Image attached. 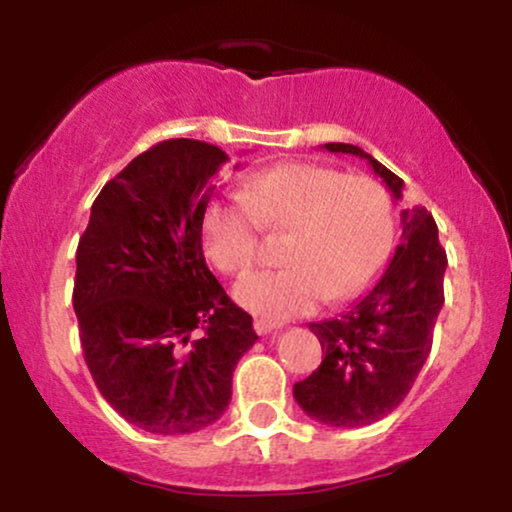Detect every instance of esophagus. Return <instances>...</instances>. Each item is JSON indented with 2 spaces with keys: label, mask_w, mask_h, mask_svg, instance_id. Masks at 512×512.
Returning <instances> with one entry per match:
<instances>
[{
  "label": "esophagus",
  "mask_w": 512,
  "mask_h": 512,
  "mask_svg": "<svg viewBox=\"0 0 512 512\" xmlns=\"http://www.w3.org/2000/svg\"><path fill=\"white\" fill-rule=\"evenodd\" d=\"M279 330V325H272V322H267V320H255V332L257 334H272V332H276Z\"/></svg>",
  "instance_id": "34e87169"
}]
</instances>
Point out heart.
<instances>
[{"label":"heart","mask_w":512,"mask_h":512,"mask_svg":"<svg viewBox=\"0 0 512 512\" xmlns=\"http://www.w3.org/2000/svg\"><path fill=\"white\" fill-rule=\"evenodd\" d=\"M260 228L289 233L279 272L245 276L233 298L267 322L305 315L322 298L339 303L380 272L395 240L390 192L370 178H346L317 163H286L252 175L240 195L209 204L204 252L228 276L260 260Z\"/></svg>","instance_id":"1"}]
</instances>
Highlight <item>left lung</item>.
<instances>
[{"label": "left lung", "instance_id": "obj_1", "mask_svg": "<svg viewBox=\"0 0 512 512\" xmlns=\"http://www.w3.org/2000/svg\"><path fill=\"white\" fill-rule=\"evenodd\" d=\"M332 154L368 161L392 197L404 180L354 144H325ZM448 257L426 207L402 211V245L366 296L332 320L310 322L322 346V363L293 385V397L310 419L358 428L395 411L424 368L433 327L443 308Z\"/></svg>", "mask_w": 512, "mask_h": 512}]
</instances>
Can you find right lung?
<instances>
[{"mask_svg":"<svg viewBox=\"0 0 512 512\" xmlns=\"http://www.w3.org/2000/svg\"><path fill=\"white\" fill-rule=\"evenodd\" d=\"M228 161L197 139L151 146L103 187L76 248L86 366L122 419L158 436L221 419L233 370L257 342L252 317L202 252L204 214Z\"/></svg>","mask_w":512,"mask_h":512,"instance_id":"1","label":"right lung"}]
</instances>
